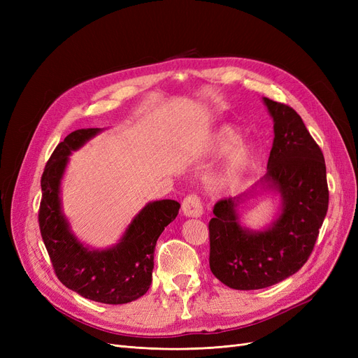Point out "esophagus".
I'll return each instance as SVG.
<instances>
[{
  "instance_id": "esophagus-1",
  "label": "esophagus",
  "mask_w": 358,
  "mask_h": 358,
  "mask_svg": "<svg viewBox=\"0 0 358 358\" xmlns=\"http://www.w3.org/2000/svg\"><path fill=\"white\" fill-rule=\"evenodd\" d=\"M182 212L188 218H199L203 215V206L197 194H188L182 201Z\"/></svg>"
}]
</instances>
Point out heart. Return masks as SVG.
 Wrapping results in <instances>:
<instances>
[{
	"instance_id": "1",
	"label": "heart",
	"mask_w": 358,
	"mask_h": 358,
	"mask_svg": "<svg viewBox=\"0 0 358 358\" xmlns=\"http://www.w3.org/2000/svg\"><path fill=\"white\" fill-rule=\"evenodd\" d=\"M237 142H239V134H237L236 129L233 127L224 125L213 136L212 150L216 154H224ZM251 146L243 142L238 143L230 151V154L227 155L224 164L210 176V187L215 189H227L234 187L245 175L249 164H251Z\"/></svg>"
}]
</instances>
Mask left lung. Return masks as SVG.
<instances>
[{
    "label": "left lung",
    "instance_id": "obj_1",
    "mask_svg": "<svg viewBox=\"0 0 358 358\" xmlns=\"http://www.w3.org/2000/svg\"><path fill=\"white\" fill-rule=\"evenodd\" d=\"M273 117L275 138L264 189L279 192L282 210L264 231L241 225L236 208L243 196L215 204L209 222V266L222 284L259 289L294 275L308 262L329 209L326 161L292 107L263 99Z\"/></svg>",
    "mask_w": 358,
    "mask_h": 358
}]
</instances>
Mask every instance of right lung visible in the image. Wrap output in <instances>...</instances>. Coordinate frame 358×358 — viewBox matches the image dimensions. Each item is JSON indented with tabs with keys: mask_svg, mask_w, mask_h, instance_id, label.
I'll return each mask as SVG.
<instances>
[{
	"mask_svg": "<svg viewBox=\"0 0 358 358\" xmlns=\"http://www.w3.org/2000/svg\"><path fill=\"white\" fill-rule=\"evenodd\" d=\"M100 131V128L76 129L53 150L41 176L38 225L53 270L64 285L85 299L122 305L149 289L157 241L178 216L180 204L175 200L148 203L116 246L103 251L83 246L70 231L61 210L59 187L69 155Z\"/></svg>",
	"mask_w": 358,
	"mask_h": 358,
	"instance_id": "right-lung-1",
	"label": "right lung"
}]
</instances>
